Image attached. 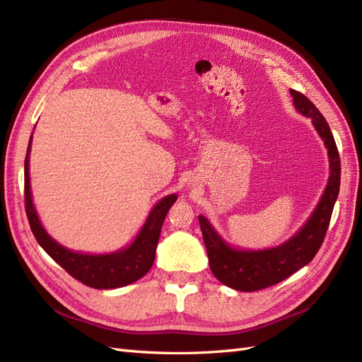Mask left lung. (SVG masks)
Here are the masks:
<instances>
[{"instance_id": "left-lung-1", "label": "left lung", "mask_w": 362, "mask_h": 362, "mask_svg": "<svg viewBox=\"0 0 362 362\" xmlns=\"http://www.w3.org/2000/svg\"><path fill=\"white\" fill-rule=\"evenodd\" d=\"M290 93L296 110L313 120L314 128L325 141L327 156H329V180L308 222L299 229L298 234L276 247L262 250L234 249L216 233V229L204 216H199L208 262H210L213 275L226 287L238 291H257L275 286L308 264L323 243L339 192L341 164H339L338 149L329 125L308 98L293 89Z\"/></svg>"}]
</instances>
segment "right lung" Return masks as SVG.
<instances>
[{
    "instance_id": "add662e5",
    "label": "right lung",
    "mask_w": 362,
    "mask_h": 362,
    "mask_svg": "<svg viewBox=\"0 0 362 362\" xmlns=\"http://www.w3.org/2000/svg\"><path fill=\"white\" fill-rule=\"evenodd\" d=\"M30 146L31 137L28 141V149L24 164L25 211L31 231L35 234L37 243L43 247V250H45L57 264H60L66 270L72 278L78 279L84 286L92 288L110 290L125 287L128 284L136 282L141 276H145L152 267V264H154L156 250L164 218H166L169 208L175 204L178 196L169 194L152 208L144 228H141V231L137 234L134 242L128 247L113 252V254L103 255H89L81 254V252H74L63 247L56 242V240L51 238L39 221L30 192Z\"/></svg>"
}]
</instances>
